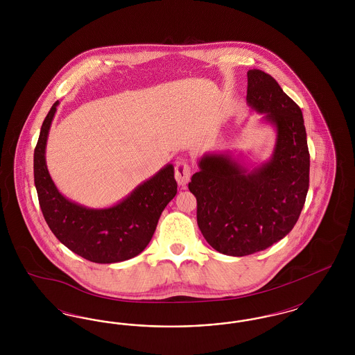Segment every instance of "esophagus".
Returning a JSON list of instances; mask_svg holds the SVG:
<instances>
[{
    "label": "esophagus",
    "mask_w": 355,
    "mask_h": 355,
    "mask_svg": "<svg viewBox=\"0 0 355 355\" xmlns=\"http://www.w3.org/2000/svg\"><path fill=\"white\" fill-rule=\"evenodd\" d=\"M190 175H191V169L185 161L177 162V165H175V180H177L178 185L186 187L187 182L190 181Z\"/></svg>",
    "instance_id": "1"
}]
</instances>
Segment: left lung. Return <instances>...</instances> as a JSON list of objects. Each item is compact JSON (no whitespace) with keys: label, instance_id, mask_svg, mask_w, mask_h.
<instances>
[{"label":"left lung","instance_id":"obj_1","mask_svg":"<svg viewBox=\"0 0 355 355\" xmlns=\"http://www.w3.org/2000/svg\"><path fill=\"white\" fill-rule=\"evenodd\" d=\"M246 102L275 130L270 158L254 165L241 153H205L189 182L202 236L232 257L262 252L286 236L309 190L310 155L300 106L257 69L248 71Z\"/></svg>","mask_w":355,"mask_h":355}]
</instances>
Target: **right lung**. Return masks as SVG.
<instances>
[{"label": "right lung", "mask_w": 355, "mask_h": 355, "mask_svg": "<svg viewBox=\"0 0 355 355\" xmlns=\"http://www.w3.org/2000/svg\"><path fill=\"white\" fill-rule=\"evenodd\" d=\"M58 105L51 106L34 149V185L44 218L62 245L87 261L130 259L149 245L161 213L177 194L174 166L166 164L107 207L94 209L69 200L57 189L46 165V142Z\"/></svg>", "instance_id": "add662e5"}]
</instances>
